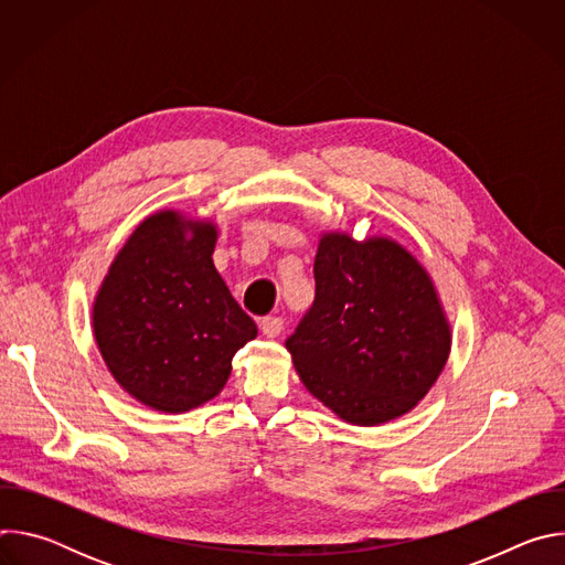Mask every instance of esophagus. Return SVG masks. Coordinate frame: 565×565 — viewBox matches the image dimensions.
I'll return each mask as SVG.
<instances>
[{
	"label": "esophagus",
	"mask_w": 565,
	"mask_h": 565,
	"mask_svg": "<svg viewBox=\"0 0 565 565\" xmlns=\"http://www.w3.org/2000/svg\"><path fill=\"white\" fill-rule=\"evenodd\" d=\"M284 331V319L277 315H268L262 319V333L266 338H277Z\"/></svg>",
	"instance_id": "1"
}]
</instances>
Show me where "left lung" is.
<instances>
[{"label": "left lung", "mask_w": 565, "mask_h": 565, "mask_svg": "<svg viewBox=\"0 0 565 565\" xmlns=\"http://www.w3.org/2000/svg\"><path fill=\"white\" fill-rule=\"evenodd\" d=\"M312 275V306L286 340L306 388L362 427L414 409L451 344L425 268L395 241L327 234Z\"/></svg>", "instance_id": "8db88e82"}]
</instances>
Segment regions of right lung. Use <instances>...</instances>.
Listing matches in <instances>:
<instances>
[{
  "label": "right lung",
  "instance_id": "obj_1",
  "mask_svg": "<svg viewBox=\"0 0 565 565\" xmlns=\"http://www.w3.org/2000/svg\"><path fill=\"white\" fill-rule=\"evenodd\" d=\"M216 230L177 212L145 218L114 259L94 306L100 353L142 405L179 414L214 397L232 358L257 338L214 268Z\"/></svg>",
  "mask_w": 565,
  "mask_h": 565
}]
</instances>
